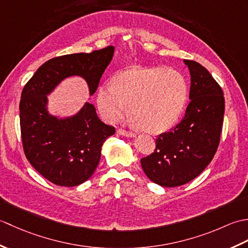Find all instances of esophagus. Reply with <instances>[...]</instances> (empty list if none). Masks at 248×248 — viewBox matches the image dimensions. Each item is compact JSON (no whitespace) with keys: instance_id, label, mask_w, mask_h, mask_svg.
<instances>
[{"instance_id":"obj_1","label":"esophagus","mask_w":248,"mask_h":248,"mask_svg":"<svg viewBox=\"0 0 248 248\" xmlns=\"http://www.w3.org/2000/svg\"><path fill=\"white\" fill-rule=\"evenodd\" d=\"M117 134L123 135V136H127V138H135V134L132 132H129V131H125L123 129H118L117 130Z\"/></svg>"}]
</instances>
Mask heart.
Listing matches in <instances>:
<instances>
[{
  "instance_id": "obj_1",
  "label": "heart",
  "mask_w": 248,
  "mask_h": 248,
  "mask_svg": "<svg viewBox=\"0 0 248 248\" xmlns=\"http://www.w3.org/2000/svg\"><path fill=\"white\" fill-rule=\"evenodd\" d=\"M188 97L182 73L165 67H134L99 88L97 103L102 117L113 123L127 109L131 123L147 133L170 130L180 117Z\"/></svg>"
}]
</instances>
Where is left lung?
<instances>
[{"label": "left lung", "mask_w": 248, "mask_h": 248, "mask_svg": "<svg viewBox=\"0 0 248 248\" xmlns=\"http://www.w3.org/2000/svg\"><path fill=\"white\" fill-rule=\"evenodd\" d=\"M184 64L191 75L186 115L157 136L155 151L140 160L146 176L166 187L182 186L203 171L217 150L224 121V93L217 82L199 62Z\"/></svg>", "instance_id": "1"}]
</instances>
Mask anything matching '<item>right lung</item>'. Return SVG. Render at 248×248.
I'll list each match as a JSON object with an SVG mask.
<instances>
[{
    "instance_id": "1",
    "label": "right lung",
    "mask_w": 248,
    "mask_h": 248,
    "mask_svg": "<svg viewBox=\"0 0 248 248\" xmlns=\"http://www.w3.org/2000/svg\"><path fill=\"white\" fill-rule=\"evenodd\" d=\"M114 50L108 46L92 53L49 60L37 69L21 93L20 127L25 156L41 176L56 186H77L88 180L99 164L103 143L115 133V128L102 123L88 102L76 115L57 118L48 112L46 96L72 76L87 82L92 96Z\"/></svg>"
}]
</instances>
